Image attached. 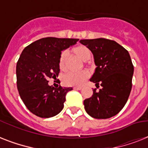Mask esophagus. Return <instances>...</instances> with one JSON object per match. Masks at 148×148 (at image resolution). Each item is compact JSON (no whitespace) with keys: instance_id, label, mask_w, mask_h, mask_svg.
<instances>
[{"instance_id":"34e87169","label":"esophagus","mask_w":148,"mask_h":148,"mask_svg":"<svg viewBox=\"0 0 148 148\" xmlns=\"http://www.w3.org/2000/svg\"><path fill=\"white\" fill-rule=\"evenodd\" d=\"M74 89H75V90H81V89H82V88H81V87H75V88H74Z\"/></svg>"}]
</instances>
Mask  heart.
I'll list each match as a JSON object with an SVG mask.
<instances>
[{"mask_svg": "<svg viewBox=\"0 0 148 148\" xmlns=\"http://www.w3.org/2000/svg\"><path fill=\"white\" fill-rule=\"evenodd\" d=\"M72 52L79 58L84 61H88L91 58V51L89 48L85 46L80 45L77 47H74L72 50ZM67 53L66 51L63 52L60 54V59H59V67L60 70H64L65 67V61L67 59ZM88 77V73L87 71H81L78 73H68L65 76L64 82L67 85H74V86H80L82 85L86 79Z\"/></svg>", "mask_w": 148, "mask_h": 148, "instance_id": "obj_1", "label": "heart"}]
</instances>
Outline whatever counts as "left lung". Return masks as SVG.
Listing matches in <instances>:
<instances>
[{
  "label": "left lung",
  "mask_w": 148,
  "mask_h": 148,
  "mask_svg": "<svg viewBox=\"0 0 148 148\" xmlns=\"http://www.w3.org/2000/svg\"><path fill=\"white\" fill-rule=\"evenodd\" d=\"M92 52L97 66L90 81L101 88L84 101L86 112L94 118L107 119L121 110L131 88L134 66L128 51L114 40L105 38L81 40Z\"/></svg>",
  "instance_id": "left-lung-1"
}]
</instances>
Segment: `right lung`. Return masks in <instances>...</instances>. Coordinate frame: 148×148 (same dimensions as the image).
<instances>
[{"instance_id": "1", "label": "right lung", "mask_w": 148, "mask_h": 148, "mask_svg": "<svg viewBox=\"0 0 148 148\" xmlns=\"http://www.w3.org/2000/svg\"><path fill=\"white\" fill-rule=\"evenodd\" d=\"M78 39L45 38L31 43L23 50L17 63V90L27 109L43 118L58 114L64 108L66 95L72 88L48 84L60 72L61 51L73 46Z\"/></svg>"}]
</instances>
